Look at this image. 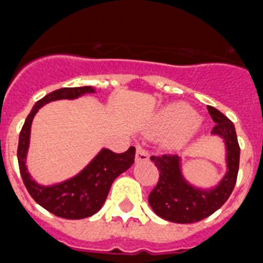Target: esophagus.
Here are the masks:
<instances>
[{
	"label": "esophagus",
	"instance_id": "34e87169",
	"mask_svg": "<svg viewBox=\"0 0 263 263\" xmlns=\"http://www.w3.org/2000/svg\"><path fill=\"white\" fill-rule=\"evenodd\" d=\"M149 153L143 145H136V161L141 162V161H148Z\"/></svg>",
	"mask_w": 263,
	"mask_h": 263
}]
</instances>
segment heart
<instances>
[{"mask_svg": "<svg viewBox=\"0 0 263 263\" xmlns=\"http://www.w3.org/2000/svg\"><path fill=\"white\" fill-rule=\"evenodd\" d=\"M195 112L184 105H173L162 110L156 118V129L158 132L177 131L179 139H184L195 131Z\"/></svg>", "mask_w": 263, "mask_h": 263, "instance_id": "b5f03b06", "label": "heart"}]
</instances>
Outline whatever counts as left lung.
Masks as SVG:
<instances>
[{
    "mask_svg": "<svg viewBox=\"0 0 263 263\" xmlns=\"http://www.w3.org/2000/svg\"><path fill=\"white\" fill-rule=\"evenodd\" d=\"M207 110L215 122L212 134L219 135L226 141L228 172L216 189L202 191L184 181L179 170L178 156H152L151 160L160 170V177L149 194L148 202L155 214L167 221L190 224L211 216L228 200L235 189L240 165V145L235 124L212 106H207Z\"/></svg>",
    "mask_w": 263,
    "mask_h": 263,
    "instance_id": "8db88e82",
    "label": "left lung"
}]
</instances>
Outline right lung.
<instances>
[{
    "instance_id": "obj_1",
    "label": "right lung",
    "mask_w": 263,
    "mask_h": 263,
    "mask_svg": "<svg viewBox=\"0 0 263 263\" xmlns=\"http://www.w3.org/2000/svg\"><path fill=\"white\" fill-rule=\"evenodd\" d=\"M85 93H94V89L91 86L63 87L39 99L26 118L20 132L16 151L21 177L32 199L51 214L69 220L85 219L99 211L107 198L114 179L135 162L134 146H129L123 153L102 149L80 174L68 181L53 186H40L32 181L25 162L32 118L42 106L51 101L73 99Z\"/></svg>"
}]
</instances>
